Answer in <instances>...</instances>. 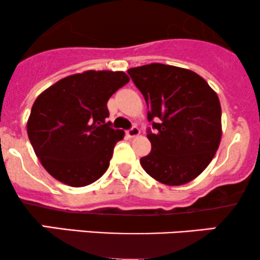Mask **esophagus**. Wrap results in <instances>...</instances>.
Wrapping results in <instances>:
<instances>
[{"label":"esophagus","mask_w":260,"mask_h":260,"mask_svg":"<svg viewBox=\"0 0 260 260\" xmlns=\"http://www.w3.org/2000/svg\"><path fill=\"white\" fill-rule=\"evenodd\" d=\"M126 135L129 136V137H131V139H134V137L139 136V135H140V130H139V127H136V126L131 127L130 130H127V131H126Z\"/></svg>","instance_id":"obj_1"}]
</instances>
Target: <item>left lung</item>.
<instances>
[{"label":"left lung","mask_w":260,"mask_h":260,"mask_svg":"<svg viewBox=\"0 0 260 260\" xmlns=\"http://www.w3.org/2000/svg\"><path fill=\"white\" fill-rule=\"evenodd\" d=\"M147 103L152 149L140 159L145 172L168 186L196 179L209 166L221 140L218 94L190 69L151 63L127 70Z\"/></svg>","instance_id":"obj_1"}]
</instances>
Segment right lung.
I'll list each match as a JSON object with an SVG mask.
<instances>
[{
  "label": "right lung",
  "instance_id": "obj_1",
  "mask_svg": "<svg viewBox=\"0 0 260 260\" xmlns=\"http://www.w3.org/2000/svg\"><path fill=\"white\" fill-rule=\"evenodd\" d=\"M130 81L124 72L86 70L58 80L34 102L26 130L42 167L58 181L82 187L109 167L123 130L112 129L107 102Z\"/></svg>",
  "mask_w": 260,
  "mask_h": 260
}]
</instances>
